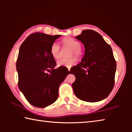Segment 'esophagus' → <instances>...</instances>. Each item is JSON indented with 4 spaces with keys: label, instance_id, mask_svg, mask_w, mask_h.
I'll list each match as a JSON object with an SVG mask.
<instances>
[{
    "label": "esophagus",
    "instance_id": "1",
    "mask_svg": "<svg viewBox=\"0 0 132 132\" xmlns=\"http://www.w3.org/2000/svg\"><path fill=\"white\" fill-rule=\"evenodd\" d=\"M68 70L70 71V68H68Z\"/></svg>",
    "mask_w": 132,
    "mask_h": 132
}]
</instances>
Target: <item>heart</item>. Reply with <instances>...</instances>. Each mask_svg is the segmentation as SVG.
I'll return each mask as SVG.
<instances>
[{"instance_id": "heart-1", "label": "heart", "mask_w": 132, "mask_h": 132, "mask_svg": "<svg viewBox=\"0 0 132 132\" xmlns=\"http://www.w3.org/2000/svg\"><path fill=\"white\" fill-rule=\"evenodd\" d=\"M63 44L72 50V55L73 54L77 57H80L82 54V51L80 48V42L77 40L70 37H67L62 40ZM60 46L56 42H54L51 46V54L55 59L59 57ZM76 63V59L75 57H71L70 59H61L57 62L58 66H64L67 68H70Z\"/></svg>"}]
</instances>
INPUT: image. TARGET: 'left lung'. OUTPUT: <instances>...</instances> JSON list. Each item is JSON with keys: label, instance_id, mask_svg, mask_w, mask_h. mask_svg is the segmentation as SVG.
Listing matches in <instances>:
<instances>
[{"label": "left lung", "instance_id": "1", "mask_svg": "<svg viewBox=\"0 0 132 132\" xmlns=\"http://www.w3.org/2000/svg\"><path fill=\"white\" fill-rule=\"evenodd\" d=\"M76 38L83 44L85 53L81 62L70 71L76 77L72 84L75 94L84 101H102L114 86L117 63L112 50L94 30H83Z\"/></svg>", "mask_w": 132, "mask_h": 132}]
</instances>
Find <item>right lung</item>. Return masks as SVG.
I'll use <instances>...</instances> for the list:
<instances>
[{
    "label": "right lung",
    "mask_w": 132,
    "mask_h": 132,
    "mask_svg": "<svg viewBox=\"0 0 132 132\" xmlns=\"http://www.w3.org/2000/svg\"><path fill=\"white\" fill-rule=\"evenodd\" d=\"M61 36L35 32L20 47L16 62L18 86L35 107L45 108L56 101L60 85L70 73L64 66L55 69L56 63L51 54V46Z\"/></svg>",
    "instance_id": "obj_1"
}]
</instances>
